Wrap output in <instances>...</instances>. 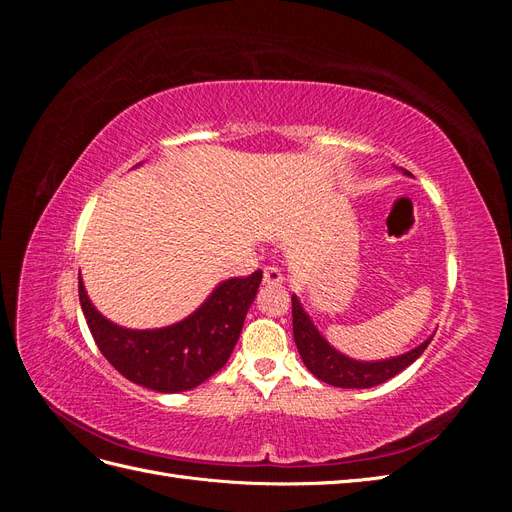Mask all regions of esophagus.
<instances>
[{"label": "esophagus", "instance_id": "1", "mask_svg": "<svg viewBox=\"0 0 512 512\" xmlns=\"http://www.w3.org/2000/svg\"><path fill=\"white\" fill-rule=\"evenodd\" d=\"M262 282H265V284H282L284 275H282L280 269L269 265V267H265V271H262Z\"/></svg>", "mask_w": 512, "mask_h": 512}]
</instances>
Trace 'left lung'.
Wrapping results in <instances>:
<instances>
[{
	"label": "left lung",
	"mask_w": 512,
	"mask_h": 512,
	"mask_svg": "<svg viewBox=\"0 0 512 512\" xmlns=\"http://www.w3.org/2000/svg\"><path fill=\"white\" fill-rule=\"evenodd\" d=\"M404 173L410 175L408 170H404ZM292 333L294 344L299 348L305 367L312 371L318 380L331 386H339V389H369V386L391 380L399 371H404L408 365H412L433 339L431 335L421 346H416L414 350L401 356H393V359L374 363L354 361L350 356L337 352L327 339L320 335V331L314 327V322L309 320L297 297H292Z\"/></svg>",
	"instance_id": "1"
}]
</instances>
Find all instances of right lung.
Wrapping results in <instances>:
<instances>
[{
  "instance_id": "add662e5",
  "label": "right lung",
  "mask_w": 512,
  "mask_h": 512,
  "mask_svg": "<svg viewBox=\"0 0 512 512\" xmlns=\"http://www.w3.org/2000/svg\"><path fill=\"white\" fill-rule=\"evenodd\" d=\"M262 271L232 277L185 320L164 329L117 327L91 305L79 277V299L94 342L123 378L158 393H181L203 384L230 359L254 303Z\"/></svg>"
}]
</instances>
